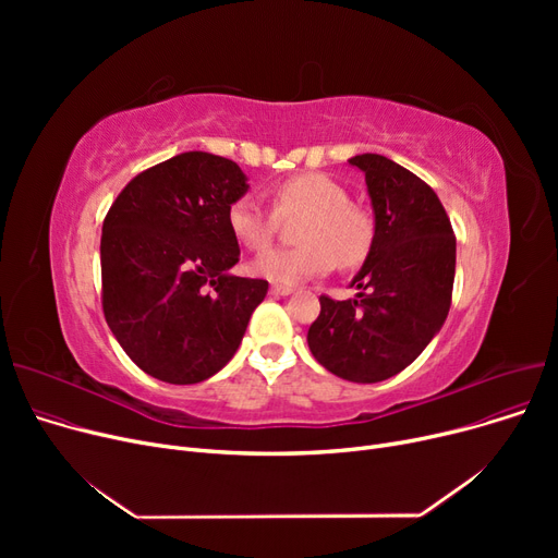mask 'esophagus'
<instances>
[{
	"instance_id": "1",
	"label": "esophagus",
	"mask_w": 558,
	"mask_h": 558,
	"mask_svg": "<svg viewBox=\"0 0 558 558\" xmlns=\"http://www.w3.org/2000/svg\"><path fill=\"white\" fill-rule=\"evenodd\" d=\"M291 291H294L291 287H284V284H271V294H274V296H289Z\"/></svg>"
}]
</instances>
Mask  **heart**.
Masks as SVG:
<instances>
[{"label": "heart", "instance_id": "heart-1", "mask_svg": "<svg viewBox=\"0 0 558 558\" xmlns=\"http://www.w3.org/2000/svg\"><path fill=\"white\" fill-rule=\"evenodd\" d=\"M274 208L253 196L228 205L226 221L232 238L248 251L267 248L280 219L303 217L296 226V248H271L253 259V274L276 284H301L339 267L355 269L375 244V219L362 205L348 201V190L326 173L305 171L278 183L271 192Z\"/></svg>", "mask_w": 558, "mask_h": 558}]
</instances>
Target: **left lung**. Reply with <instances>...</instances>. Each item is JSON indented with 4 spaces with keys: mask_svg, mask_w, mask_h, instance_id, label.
<instances>
[{
    "mask_svg": "<svg viewBox=\"0 0 558 558\" xmlns=\"http://www.w3.org/2000/svg\"><path fill=\"white\" fill-rule=\"evenodd\" d=\"M375 244L350 287L357 299L320 296L310 326L312 355L350 383H383L412 364L441 330L452 303L457 240L444 203L416 173L362 154Z\"/></svg>",
    "mask_w": 558,
    "mask_h": 558,
    "instance_id": "1",
    "label": "left lung"
}]
</instances>
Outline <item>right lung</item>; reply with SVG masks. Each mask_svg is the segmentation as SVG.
Here are the masks:
<instances>
[{
  "label": "right lung",
  "mask_w": 558,
  "mask_h": 558,
  "mask_svg": "<svg viewBox=\"0 0 558 558\" xmlns=\"http://www.w3.org/2000/svg\"><path fill=\"white\" fill-rule=\"evenodd\" d=\"M246 190L238 162L187 151L137 173L104 219L106 324L162 383L196 385L221 371L267 296V280L228 274L240 244L226 213Z\"/></svg>",
  "instance_id": "right-lung-1"
}]
</instances>
